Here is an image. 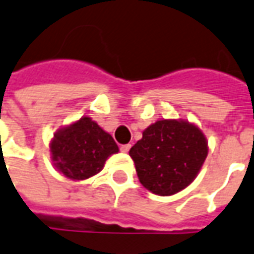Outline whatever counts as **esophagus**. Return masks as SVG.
<instances>
[{
    "label": "esophagus",
    "mask_w": 254,
    "mask_h": 254,
    "mask_svg": "<svg viewBox=\"0 0 254 254\" xmlns=\"http://www.w3.org/2000/svg\"><path fill=\"white\" fill-rule=\"evenodd\" d=\"M129 148H131V144H122V146H120V151L128 152Z\"/></svg>",
    "instance_id": "1"
}]
</instances>
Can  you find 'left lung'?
<instances>
[{
	"instance_id": "1",
	"label": "left lung",
	"mask_w": 254,
	"mask_h": 254,
	"mask_svg": "<svg viewBox=\"0 0 254 254\" xmlns=\"http://www.w3.org/2000/svg\"><path fill=\"white\" fill-rule=\"evenodd\" d=\"M140 184L171 195L191 184L207 155L201 129L184 120H158L129 150Z\"/></svg>"
}]
</instances>
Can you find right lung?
Wrapping results in <instances>:
<instances>
[{
    "label": "right lung",
    "mask_w": 254,
    "mask_h": 254,
    "mask_svg": "<svg viewBox=\"0 0 254 254\" xmlns=\"http://www.w3.org/2000/svg\"><path fill=\"white\" fill-rule=\"evenodd\" d=\"M51 151L60 173L70 179H87L98 174L119 148L111 135L85 116L55 135Z\"/></svg>",
    "instance_id": "1"
}]
</instances>
